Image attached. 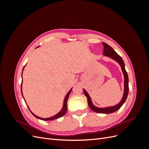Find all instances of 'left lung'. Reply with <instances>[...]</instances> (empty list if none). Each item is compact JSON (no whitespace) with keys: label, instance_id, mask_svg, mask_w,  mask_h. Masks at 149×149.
Here are the masks:
<instances>
[{"label":"left lung","instance_id":"obj_1","mask_svg":"<svg viewBox=\"0 0 149 149\" xmlns=\"http://www.w3.org/2000/svg\"><path fill=\"white\" fill-rule=\"evenodd\" d=\"M104 45V55L107 56H109L112 59L116 60L117 62H118L122 70H123V74L124 76V95L122 99V100L118 104V105L112 106V107H106V108H99L96 106H94L91 101V98H90L89 94L88 93L84 90V93L85 94V96H86L88 99V103L89 107L91 109L96 112H97V113H102V114H110L112 113V112H114L116 111L119 109L120 107L124 104V103L125 102L126 99L127 97L128 96V93H129V78H128V74L127 71H126L125 69V65H124V62L122 59V58L117 53L114 49L112 48L111 46H109V45H107L106 43H102Z\"/></svg>","mask_w":149,"mask_h":149}]
</instances>
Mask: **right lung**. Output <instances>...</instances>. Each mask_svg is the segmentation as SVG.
Instances as JSON below:
<instances>
[{"label":"right lung","instance_id":"right-lung-1","mask_svg":"<svg viewBox=\"0 0 149 149\" xmlns=\"http://www.w3.org/2000/svg\"><path fill=\"white\" fill-rule=\"evenodd\" d=\"M24 67H25V66H24ZM24 67V68H23V70H22V73H23ZM22 83L21 84V92H22ZM71 90H72V89H71L70 90V91H69V92L67 94H66V97H65V100H64L63 107L62 109L61 110L60 112H58V113L57 114H56L55 116H53V117H51V118H45V119H44V118H40V117H38V116H37L36 115H35L31 111H30L31 113L35 117V118H38V119H39L43 120H54V119L60 118H61V117L63 116L66 114V111H67V101H68V97H69L70 94V93H71ZM22 95H23V94H22Z\"/></svg>","mask_w":149,"mask_h":149}]
</instances>
